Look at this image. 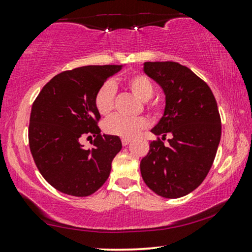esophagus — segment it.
I'll list each match as a JSON object with an SVG mask.
<instances>
[{
	"mask_svg": "<svg viewBox=\"0 0 252 252\" xmlns=\"http://www.w3.org/2000/svg\"><path fill=\"white\" fill-rule=\"evenodd\" d=\"M130 142H131V139H130V138H122V144L124 145V147H126V145H128Z\"/></svg>",
	"mask_w": 252,
	"mask_h": 252,
	"instance_id": "1",
	"label": "esophagus"
}]
</instances>
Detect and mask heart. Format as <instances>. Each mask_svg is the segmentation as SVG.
I'll use <instances>...</instances> for the list:
<instances>
[{
    "label": "heart",
    "mask_w": 252,
    "mask_h": 252,
    "mask_svg": "<svg viewBox=\"0 0 252 252\" xmlns=\"http://www.w3.org/2000/svg\"><path fill=\"white\" fill-rule=\"evenodd\" d=\"M126 87L141 101L147 102L155 92L153 81L145 75L137 74L126 80ZM116 88L111 82L102 84L95 97V105L101 115H108L115 107ZM148 126L144 117H126L122 115H113L104 121L103 129L109 135L120 136L123 138H131Z\"/></svg>",
    "instance_id": "b5f03b06"
}]
</instances>
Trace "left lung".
Wrapping results in <instances>:
<instances>
[{"label": "left lung", "instance_id": "1", "mask_svg": "<svg viewBox=\"0 0 252 252\" xmlns=\"http://www.w3.org/2000/svg\"><path fill=\"white\" fill-rule=\"evenodd\" d=\"M143 71L163 89L165 108L151 132L158 138L150 143L141 160L142 178L157 195L180 198L196 189L207 177L220 141V117L209 86L177 62H145Z\"/></svg>", "mask_w": 252, "mask_h": 252}]
</instances>
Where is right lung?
Segmentation results:
<instances>
[{"instance_id": "add662e5", "label": "right lung", "mask_w": 252, "mask_h": 252, "mask_svg": "<svg viewBox=\"0 0 252 252\" xmlns=\"http://www.w3.org/2000/svg\"><path fill=\"white\" fill-rule=\"evenodd\" d=\"M122 65H87L48 82L32 103L29 147L44 180L59 191L86 197L108 180L114 157L122 149L118 136L101 134L95 97ZM94 135L86 151L79 139Z\"/></svg>"}]
</instances>
